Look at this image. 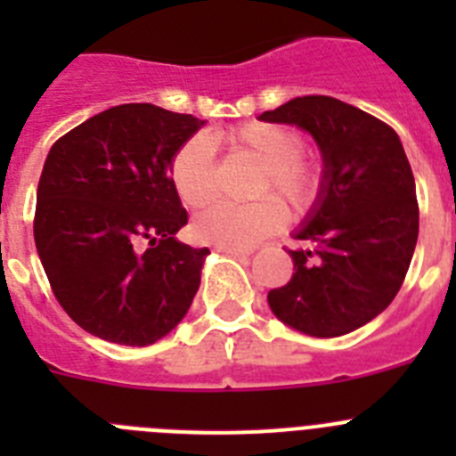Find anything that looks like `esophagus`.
<instances>
[{"mask_svg": "<svg viewBox=\"0 0 456 456\" xmlns=\"http://www.w3.org/2000/svg\"><path fill=\"white\" fill-rule=\"evenodd\" d=\"M216 251L221 253H228V256H251V248H244V247H216Z\"/></svg>", "mask_w": 456, "mask_h": 456, "instance_id": "34e87169", "label": "esophagus"}]
</instances>
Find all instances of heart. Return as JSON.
Wrapping results in <instances>:
<instances>
[{"mask_svg":"<svg viewBox=\"0 0 456 456\" xmlns=\"http://www.w3.org/2000/svg\"><path fill=\"white\" fill-rule=\"evenodd\" d=\"M221 141L237 155L257 162L251 180V203H212L196 215L193 237L219 247H251L276 232L285 221L283 200L294 212H304L322 191V167L304 155V136L292 127L253 120L224 132ZM168 180L183 205L200 208L215 193V155L205 136H191L173 152Z\"/></svg>","mask_w":456,"mask_h":456,"instance_id":"b5f03b06","label":"heart"}]
</instances>
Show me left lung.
I'll use <instances>...</instances> for the list:
<instances>
[{"instance_id": "left-lung-1", "label": "left lung", "mask_w": 456, "mask_h": 456, "mask_svg": "<svg viewBox=\"0 0 456 456\" xmlns=\"http://www.w3.org/2000/svg\"><path fill=\"white\" fill-rule=\"evenodd\" d=\"M260 120L299 125L324 155V183L289 251L294 273L267 294L273 315L315 338H336L386 310L418 241L413 171L397 132L329 95H305Z\"/></svg>"}]
</instances>
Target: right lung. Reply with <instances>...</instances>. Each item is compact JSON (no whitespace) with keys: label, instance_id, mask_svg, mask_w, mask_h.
Returning <instances> with one entry per match:
<instances>
[{"label":"right lung","instance_id":"add662e5","mask_svg":"<svg viewBox=\"0 0 456 456\" xmlns=\"http://www.w3.org/2000/svg\"><path fill=\"white\" fill-rule=\"evenodd\" d=\"M203 123L120 104L50 148L34 240L56 301L84 331L143 347L187 315L208 248L175 240L189 216L168 162Z\"/></svg>","mask_w":456,"mask_h":456}]
</instances>
